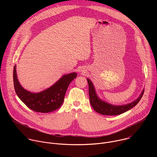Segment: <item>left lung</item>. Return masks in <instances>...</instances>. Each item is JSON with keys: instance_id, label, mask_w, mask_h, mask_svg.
<instances>
[{"instance_id": "obj_1", "label": "left lung", "mask_w": 157, "mask_h": 157, "mask_svg": "<svg viewBox=\"0 0 157 157\" xmlns=\"http://www.w3.org/2000/svg\"><path fill=\"white\" fill-rule=\"evenodd\" d=\"M87 81L89 85V95L91 105L95 111L102 115L116 116L124 113L139 103L144 93V89H143L139 97L130 103L121 105H113L101 99L96 92V89L91 81L89 78H87Z\"/></svg>"}]
</instances>
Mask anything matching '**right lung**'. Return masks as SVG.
<instances>
[{
	"label": "right lung",
	"instance_id": "obj_1",
	"mask_svg": "<svg viewBox=\"0 0 157 157\" xmlns=\"http://www.w3.org/2000/svg\"><path fill=\"white\" fill-rule=\"evenodd\" d=\"M77 76L76 73L62 76L53 85L39 93H32L22 87L17 78L16 65L13 68V84L15 91L29 108L41 113H48L59 108L64 101L67 89L71 82Z\"/></svg>",
	"mask_w": 157,
	"mask_h": 157
}]
</instances>
